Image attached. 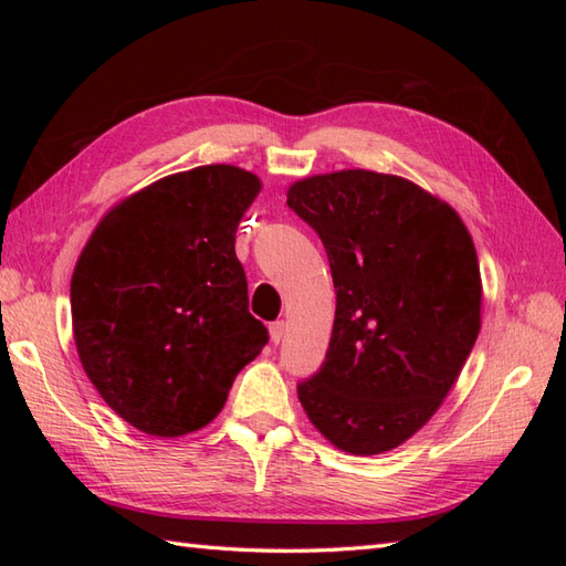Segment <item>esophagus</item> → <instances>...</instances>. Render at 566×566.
Returning <instances> with one entry per match:
<instances>
[{
  "instance_id": "obj_1",
  "label": "esophagus",
  "mask_w": 566,
  "mask_h": 566,
  "mask_svg": "<svg viewBox=\"0 0 566 566\" xmlns=\"http://www.w3.org/2000/svg\"><path fill=\"white\" fill-rule=\"evenodd\" d=\"M284 331H286V323L284 321H274L270 326V340L276 345L284 338Z\"/></svg>"
}]
</instances>
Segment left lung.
<instances>
[{
	"label": "left lung",
	"instance_id": "1",
	"mask_svg": "<svg viewBox=\"0 0 566 566\" xmlns=\"http://www.w3.org/2000/svg\"><path fill=\"white\" fill-rule=\"evenodd\" d=\"M286 207L318 233L335 286L328 353L298 401L335 448L389 452L438 411L482 328L472 235L450 203L369 170L306 177Z\"/></svg>",
	"mask_w": 566,
	"mask_h": 566
}]
</instances>
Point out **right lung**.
Listing matches in <instances>:
<instances>
[{
    "label": "right lung",
    "instance_id": "right-lung-1",
    "mask_svg": "<svg viewBox=\"0 0 566 566\" xmlns=\"http://www.w3.org/2000/svg\"><path fill=\"white\" fill-rule=\"evenodd\" d=\"M260 187L233 165L170 175L114 207L82 250L70 282L80 363L109 408L148 436L211 423L270 340L235 258Z\"/></svg>",
    "mask_w": 566,
    "mask_h": 566
}]
</instances>
